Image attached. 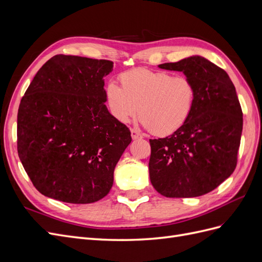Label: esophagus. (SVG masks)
I'll use <instances>...</instances> for the list:
<instances>
[{"instance_id": "obj_1", "label": "esophagus", "mask_w": 262, "mask_h": 262, "mask_svg": "<svg viewBox=\"0 0 262 262\" xmlns=\"http://www.w3.org/2000/svg\"><path fill=\"white\" fill-rule=\"evenodd\" d=\"M131 137L133 140H140L143 137H142V134L140 132H138L137 130H131Z\"/></svg>"}]
</instances>
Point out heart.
Masks as SVG:
<instances>
[{
    "instance_id": "obj_1",
    "label": "heart",
    "mask_w": 262,
    "mask_h": 262,
    "mask_svg": "<svg viewBox=\"0 0 262 262\" xmlns=\"http://www.w3.org/2000/svg\"><path fill=\"white\" fill-rule=\"evenodd\" d=\"M119 80L121 86L115 82L106 86L107 105L119 122H129L139 112L145 128L156 136H168L179 130L192 113L195 89L186 76L134 69Z\"/></svg>"
}]
</instances>
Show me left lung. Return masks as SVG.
I'll use <instances>...</instances> for the list:
<instances>
[{
    "mask_svg": "<svg viewBox=\"0 0 262 262\" xmlns=\"http://www.w3.org/2000/svg\"><path fill=\"white\" fill-rule=\"evenodd\" d=\"M158 68L184 73L194 85L195 100L179 130L149 140L150 182L167 198L203 195L236 168L243 112L235 86L223 69L200 55Z\"/></svg>",
    "mask_w": 262,
    "mask_h": 262,
    "instance_id": "left-lung-1",
    "label": "left lung"
}]
</instances>
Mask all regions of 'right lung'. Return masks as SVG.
Wrapping results in <instances>:
<instances>
[{"label": "right lung", "mask_w": 262, "mask_h": 262, "mask_svg": "<svg viewBox=\"0 0 262 262\" xmlns=\"http://www.w3.org/2000/svg\"><path fill=\"white\" fill-rule=\"evenodd\" d=\"M114 62L57 54L38 71L17 114L19 160L36 189L67 203L106 196L131 132L105 105Z\"/></svg>", "instance_id": "add662e5"}]
</instances>
